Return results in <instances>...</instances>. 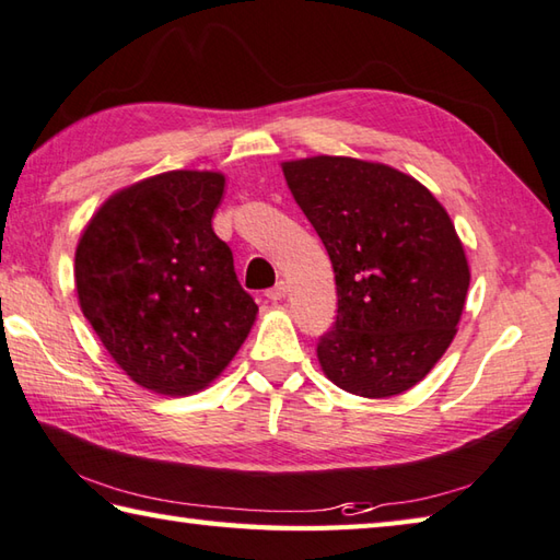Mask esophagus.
Segmentation results:
<instances>
[{"mask_svg": "<svg viewBox=\"0 0 560 560\" xmlns=\"http://www.w3.org/2000/svg\"><path fill=\"white\" fill-rule=\"evenodd\" d=\"M284 294H288V284H284V282L280 280V282L276 284V288L266 292V298H268L270 302H280V300H284Z\"/></svg>", "mask_w": 560, "mask_h": 560, "instance_id": "esophagus-1", "label": "esophagus"}]
</instances>
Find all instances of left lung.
I'll return each instance as SVG.
<instances>
[{
	"mask_svg": "<svg viewBox=\"0 0 560 560\" xmlns=\"http://www.w3.org/2000/svg\"><path fill=\"white\" fill-rule=\"evenodd\" d=\"M294 202L331 258L339 314L316 346L324 375L383 399L424 380L458 331L470 268L444 205L377 161L282 163Z\"/></svg>",
	"mask_w": 560,
	"mask_h": 560,
	"instance_id": "1",
	"label": "left lung"
}]
</instances>
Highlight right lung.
I'll return each mask as SVG.
<instances>
[{
    "mask_svg": "<svg viewBox=\"0 0 560 560\" xmlns=\"http://www.w3.org/2000/svg\"><path fill=\"white\" fill-rule=\"evenodd\" d=\"M219 171H167L116 189L82 229L84 319L136 385L183 397L226 371L256 324L231 248L212 229Z\"/></svg>",
    "mask_w": 560,
    "mask_h": 560,
    "instance_id": "obj_1",
    "label": "right lung"
}]
</instances>
